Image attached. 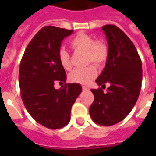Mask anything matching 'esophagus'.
Returning a JSON list of instances; mask_svg holds the SVG:
<instances>
[{
  "mask_svg": "<svg viewBox=\"0 0 156 156\" xmlns=\"http://www.w3.org/2000/svg\"><path fill=\"white\" fill-rule=\"evenodd\" d=\"M82 89H83V90H88L89 88H88L87 87H85V86H83V87H82Z\"/></svg>",
  "mask_w": 156,
  "mask_h": 156,
  "instance_id": "34e87169",
  "label": "esophagus"
}]
</instances>
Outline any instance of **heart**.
Instances as JSON below:
<instances>
[{"mask_svg":"<svg viewBox=\"0 0 156 156\" xmlns=\"http://www.w3.org/2000/svg\"><path fill=\"white\" fill-rule=\"evenodd\" d=\"M71 48L75 51L85 52L86 63H94L96 66L103 65L108 55V47L103 41H95L92 36L80 33L70 41ZM58 61L61 66L66 70L71 69V61L69 52L61 48L58 52ZM97 75V70L93 65L84 69H75L70 75L69 80L79 84H88Z\"/></svg>","mask_w":156,"mask_h":156,"instance_id":"obj_1","label":"heart"}]
</instances>
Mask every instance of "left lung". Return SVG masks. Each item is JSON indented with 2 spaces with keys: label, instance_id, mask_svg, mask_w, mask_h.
Segmentation results:
<instances>
[{
  "label": "left lung",
  "instance_id": "8db88e82",
  "mask_svg": "<svg viewBox=\"0 0 156 156\" xmlns=\"http://www.w3.org/2000/svg\"><path fill=\"white\" fill-rule=\"evenodd\" d=\"M108 45V55L103 71L96 83L105 87L91 89L94 100L89 108L94 122L102 126H112L122 121L131 112L139 97L142 81L141 58L131 40L115 25L101 27Z\"/></svg>",
  "mask_w": 156,
  "mask_h": 156
}]
</instances>
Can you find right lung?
<instances>
[{
  "mask_svg": "<svg viewBox=\"0 0 156 156\" xmlns=\"http://www.w3.org/2000/svg\"><path fill=\"white\" fill-rule=\"evenodd\" d=\"M73 33L54 26L42 27L27 45L20 64L19 85L27 112L41 125L62 129L70 121L71 108L81 92L78 83L55 89V81L65 82V69L58 61L62 41Z\"/></svg>",
  "mask_w": 156,
  "mask_h": 156,
  "instance_id": "1",
  "label": "right lung"
}]
</instances>
